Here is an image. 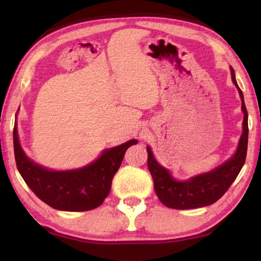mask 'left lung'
Instances as JSON below:
<instances>
[{
    "instance_id": "left-lung-1",
    "label": "left lung",
    "mask_w": 261,
    "mask_h": 261,
    "mask_svg": "<svg viewBox=\"0 0 261 261\" xmlns=\"http://www.w3.org/2000/svg\"><path fill=\"white\" fill-rule=\"evenodd\" d=\"M230 72L232 83L235 84L238 93H240L242 110L244 113L243 132L233 156L208 173L197 175L192 178L180 182V180H176L170 175L169 170H167L155 160L151 147L147 146V166L153 177L154 190L162 204L169 208L190 210L214 204L227 192V190L230 188V185L240 174L242 167L244 166L247 152V137H249L247 110L244 103L243 92L238 87L235 71L231 67Z\"/></svg>"
}]
</instances>
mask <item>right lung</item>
<instances>
[{
    "label": "right lung",
    "instance_id": "1",
    "mask_svg": "<svg viewBox=\"0 0 261 261\" xmlns=\"http://www.w3.org/2000/svg\"><path fill=\"white\" fill-rule=\"evenodd\" d=\"M138 140L132 139L105 149L95 161L79 169L50 170L26 156L14 126V149L19 174L39 199L59 211L83 212L96 208L110 192L114 175L126 149Z\"/></svg>",
    "mask_w": 261,
    "mask_h": 261
}]
</instances>
